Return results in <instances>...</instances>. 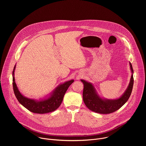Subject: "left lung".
<instances>
[{"instance_id":"obj_1","label":"left lung","mask_w":146,"mask_h":146,"mask_svg":"<svg viewBox=\"0 0 146 146\" xmlns=\"http://www.w3.org/2000/svg\"><path fill=\"white\" fill-rule=\"evenodd\" d=\"M130 66L132 73L133 70L130 62ZM84 84V102L86 106L91 111L102 114L112 113L120 108L129 100L132 92L134 78L131 75L130 82L124 94L117 100H103L97 94L93 85L84 80H81Z\"/></svg>"}]
</instances>
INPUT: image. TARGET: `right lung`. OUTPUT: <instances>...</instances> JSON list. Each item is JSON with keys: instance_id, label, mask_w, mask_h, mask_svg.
Masks as SVG:
<instances>
[{"instance_id": "right-lung-1", "label": "right lung", "mask_w": 146, "mask_h": 146, "mask_svg": "<svg viewBox=\"0 0 146 146\" xmlns=\"http://www.w3.org/2000/svg\"><path fill=\"white\" fill-rule=\"evenodd\" d=\"M16 65L13 71V88L14 93L18 101L30 111L35 113H46L53 112L57 109L62 102L64 95L69 86L74 80H71L58 86L51 94L50 97L41 101H35L23 96L19 92L15 81L14 72Z\"/></svg>"}]
</instances>
